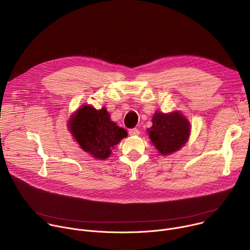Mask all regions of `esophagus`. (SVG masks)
I'll return each mask as SVG.
<instances>
[{
	"mask_svg": "<svg viewBox=\"0 0 250 250\" xmlns=\"http://www.w3.org/2000/svg\"><path fill=\"white\" fill-rule=\"evenodd\" d=\"M128 134L131 135V136H135V135H138L139 134V130L137 128H131L128 130Z\"/></svg>",
	"mask_w": 250,
	"mask_h": 250,
	"instance_id": "esophagus-1",
	"label": "esophagus"
}]
</instances>
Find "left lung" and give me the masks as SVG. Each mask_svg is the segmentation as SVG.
<instances>
[{
  "label": "left lung",
  "mask_w": 250,
  "mask_h": 250,
  "mask_svg": "<svg viewBox=\"0 0 250 250\" xmlns=\"http://www.w3.org/2000/svg\"><path fill=\"white\" fill-rule=\"evenodd\" d=\"M152 124L147 132L153 146L161 155H168L179 150L190 136V123L181 113L155 112Z\"/></svg>",
  "instance_id": "obj_1"
}]
</instances>
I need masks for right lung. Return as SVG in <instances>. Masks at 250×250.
<instances>
[{
    "label": "right lung",
    "instance_id": "1",
    "mask_svg": "<svg viewBox=\"0 0 250 250\" xmlns=\"http://www.w3.org/2000/svg\"><path fill=\"white\" fill-rule=\"evenodd\" d=\"M68 128L80 147L94 158H108L114 146L127 136L125 128L111 121L106 109L96 110L94 106L84 104L71 116Z\"/></svg>",
    "mask_w": 250,
    "mask_h": 250
}]
</instances>
